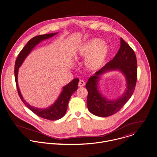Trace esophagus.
<instances>
[{
    "mask_svg": "<svg viewBox=\"0 0 157 157\" xmlns=\"http://www.w3.org/2000/svg\"><path fill=\"white\" fill-rule=\"evenodd\" d=\"M85 85V82L83 80H80V81H79V84H78V85H79V86H84Z\"/></svg>",
    "mask_w": 157,
    "mask_h": 157,
    "instance_id": "esophagus-1",
    "label": "esophagus"
}]
</instances>
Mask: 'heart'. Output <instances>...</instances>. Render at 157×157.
<instances>
[{"instance_id":"obj_1","label":"heart","mask_w":157,"mask_h":157,"mask_svg":"<svg viewBox=\"0 0 157 157\" xmlns=\"http://www.w3.org/2000/svg\"><path fill=\"white\" fill-rule=\"evenodd\" d=\"M108 45L100 39H93L84 43L78 49L76 58L85 59V66L90 71L100 69L106 60L109 54Z\"/></svg>"}]
</instances>
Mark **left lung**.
<instances>
[{"mask_svg":"<svg viewBox=\"0 0 157 157\" xmlns=\"http://www.w3.org/2000/svg\"><path fill=\"white\" fill-rule=\"evenodd\" d=\"M120 40V48L114 58L91 76L86 84L87 107L91 113L98 117H106L118 112L130 98L135 89L137 76L136 54L122 38ZM112 70H120L124 74L127 81V89L118 99L108 100L98 91V84L100 75Z\"/></svg>","mask_w":157,"mask_h":157,"instance_id":"obj_1","label":"left lung"}]
</instances>
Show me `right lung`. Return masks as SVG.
<instances>
[{
	"instance_id": "1",
	"label": "right lung",
	"mask_w": 157,
	"mask_h": 157,
	"mask_svg": "<svg viewBox=\"0 0 157 157\" xmlns=\"http://www.w3.org/2000/svg\"><path fill=\"white\" fill-rule=\"evenodd\" d=\"M57 33L58 32L55 33H49V34L42 35H38L31 39L27 43V44L25 45V47L18 54V56L15 61V69H15L14 70L15 79L18 93L21 100L23 102V103L30 110H32L33 113H35L36 115L42 118L47 119L51 121L59 120L62 117H63L64 115L66 114V110L67 109L68 103L71 97L72 96V94L78 89L79 79L75 78L73 79L72 81L71 82H69L68 84L63 86V91H61L60 96L53 105H52L47 108H37L30 106L29 103H27L25 101V100H24L18 84V72L19 67L23 64V61L27 57V56L30 53L32 50L35 47L36 45H37L40 41L49 39L56 35Z\"/></svg>"
}]
</instances>
